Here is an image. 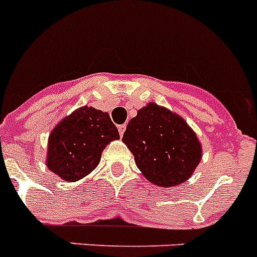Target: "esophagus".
<instances>
[{
	"label": "esophagus",
	"mask_w": 257,
	"mask_h": 257,
	"mask_svg": "<svg viewBox=\"0 0 257 257\" xmlns=\"http://www.w3.org/2000/svg\"><path fill=\"white\" fill-rule=\"evenodd\" d=\"M124 130H126V124H119V126H118V131H119L120 137H123Z\"/></svg>",
	"instance_id": "obj_1"
}]
</instances>
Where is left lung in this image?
Returning a JSON list of instances; mask_svg holds the SVG:
<instances>
[{
  "label": "left lung",
  "mask_w": 257,
  "mask_h": 257,
  "mask_svg": "<svg viewBox=\"0 0 257 257\" xmlns=\"http://www.w3.org/2000/svg\"><path fill=\"white\" fill-rule=\"evenodd\" d=\"M122 140L144 177L161 187L187 181L201 159L200 143L185 119L155 102L139 109Z\"/></svg>",
  "instance_id": "8db88e82"
}]
</instances>
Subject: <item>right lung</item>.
I'll return each mask as SVG.
<instances>
[{
    "label": "right lung",
    "mask_w": 257,
    "mask_h": 257,
    "mask_svg": "<svg viewBox=\"0 0 257 257\" xmlns=\"http://www.w3.org/2000/svg\"><path fill=\"white\" fill-rule=\"evenodd\" d=\"M119 139L109 114L83 106L54 127L48 144V168L67 182L83 178L100 162L111 140Z\"/></svg>",
    "instance_id": "1"
}]
</instances>
